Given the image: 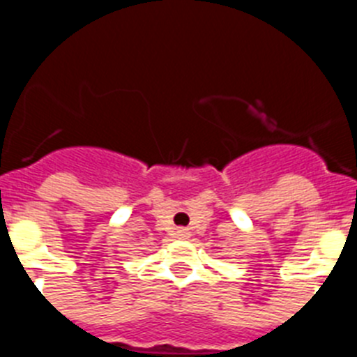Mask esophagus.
<instances>
[{"instance_id": "obj_1", "label": "esophagus", "mask_w": 357, "mask_h": 357, "mask_svg": "<svg viewBox=\"0 0 357 357\" xmlns=\"http://www.w3.org/2000/svg\"><path fill=\"white\" fill-rule=\"evenodd\" d=\"M174 236L179 240H186L188 236H190V231L185 229V227H178V229L174 231Z\"/></svg>"}]
</instances>
